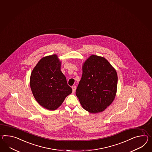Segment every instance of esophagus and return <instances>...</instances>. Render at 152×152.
<instances>
[{"instance_id":"obj_1","label":"esophagus","mask_w":152,"mask_h":152,"mask_svg":"<svg viewBox=\"0 0 152 152\" xmlns=\"http://www.w3.org/2000/svg\"><path fill=\"white\" fill-rule=\"evenodd\" d=\"M72 91H73V92L74 93L75 92V91H76V86H72Z\"/></svg>"}]
</instances>
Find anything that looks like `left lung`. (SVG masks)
Segmentation results:
<instances>
[{"label": "left lung", "mask_w": 152, "mask_h": 152, "mask_svg": "<svg viewBox=\"0 0 152 152\" xmlns=\"http://www.w3.org/2000/svg\"><path fill=\"white\" fill-rule=\"evenodd\" d=\"M118 75L104 57L92 55L82 65V75L76 91L82 107L90 113L103 111L115 99Z\"/></svg>", "instance_id": "8db88e82"}]
</instances>
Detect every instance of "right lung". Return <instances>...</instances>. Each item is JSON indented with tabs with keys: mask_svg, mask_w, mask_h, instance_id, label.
I'll use <instances>...</instances> for the list:
<instances>
[{
	"mask_svg": "<svg viewBox=\"0 0 152 152\" xmlns=\"http://www.w3.org/2000/svg\"><path fill=\"white\" fill-rule=\"evenodd\" d=\"M61 61L56 54L42 58L34 67L30 84L35 99L42 107L54 110L72 92L61 71Z\"/></svg>",
	"mask_w": 152,
	"mask_h": 152,
	"instance_id": "1",
	"label": "right lung"
}]
</instances>
